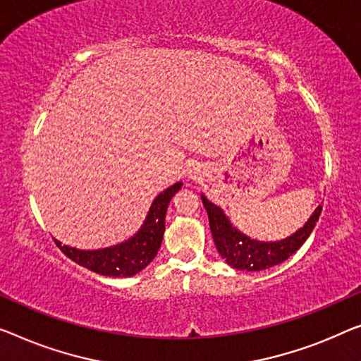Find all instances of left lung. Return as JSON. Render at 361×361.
<instances>
[{"instance_id": "1", "label": "left lung", "mask_w": 361, "mask_h": 361, "mask_svg": "<svg viewBox=\"0 0 361 361\" xmlns=\"http://www.w3.org/2000/svg\"><path fill=\"white\" fill-rule=\"evenodd\" d=\"M202 204L209 215V225H211L215 248L227 261L228 266L240 269V271H262V269L281 264L285 259H288L313 232L322 211V206H318L308 222L305 224V227L288 238L274 241V243H262V241L248 238L233 228L228 219L224 215L222 209L207 201L204 196Z\"/></svg>"}]
</instances>
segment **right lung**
<instances>
[{"label":"right lung","instance_id":"right-lung-1","mask_svg":"<svg viewBox=\"0 0 361 361\" xmlns=\"http://www.w3.org/2000/svg\"><path fill=\"white\" fill-rule=\"evenodd\" d=\"M180 188L181 183H175L173 186L166 188L155 197L142 228L125 243L95 251H82L64 246L58 240H55V243L69 259L100 276L131 277L141 272L157 255L165 232L166 207Z\"/></svg>","mask_w":361,"mask_h":361}]
</instances>
